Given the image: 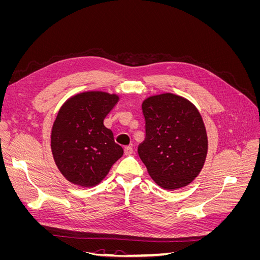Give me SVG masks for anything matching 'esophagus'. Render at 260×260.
<instances>
[{
  "label": "esophagus",
  "instance_id": "esophagus-1",
  "mask_svg": "<svg viewBox=\"0 0 260 260\" xmlns=\"http://www.w3.org/2000/svg\"><path fill=\"white\" fill-rule=\"evenodd\" d=\"M132 154H133V148H132L131 146H127V147H124V155L129 156V155H132Z\"/></svg>",
  "mask_w": 260,
  "mask_h": 260
}]
</instances>
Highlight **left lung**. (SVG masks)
I'll return each mask as SVG.
<instances>
[{"label": "left lung", "instance_id": "obj_1", "mask_svg": "<svg viewBox=\"0 0 260 260\" xmlns=\"http://www.w3.org/2000/svg\"><path fill=\"white\" fill-rule=\"evenodd\" d=\"M142 111L146 136L138 153L148 175L165 190L190 184L202 171L208 151L199 109L182 96L162 93L146 98Z\"/></svg>", "mask_w": 260, "mask_h": 260}]
</instances>
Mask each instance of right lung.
Instances as JSON below:
<instances>
[{"mask_svg": "<svg viewBox=\"0 0 260 260\" xmlns=\"http://www.w3.org/2000/svg\"><path fill=\"white\" fill-rule=\"evenodd\" d=\"M119 101L117 94L85 91L61 105L51 132L53 158L66 180L82 187L102 182L123 155L104 119Z\"/></svg>", "mask_w": 260, "mask_h": 260, "instance_id": "obj_1", "label": "right lung"}]
</instances>
